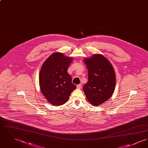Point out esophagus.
Segmentation results:
<instances>
[{
    "instance_id": "esophagus-1",
    "label": "esophagus",
    "mask_w": 148,
    "mask_h": 148,
    "mask_svg": "<svg viewBox=\"0 0 148 148\" xmlns=\"http://www.w3.org/2000/svg\"><path fill=\"white\" fill-rule=\"evenodd\" d=\"M77 89H81V88H82V84H78L77 85Z\"/></svg>"
}]
</instances>
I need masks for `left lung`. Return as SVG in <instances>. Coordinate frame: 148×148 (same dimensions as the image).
Returning <instances> with one entry per match:
<instances>
[{
	"label": "left lung",
	"mask_w": 148,
	"mask_h": 148,
	"mask_svg": "<svg viewBox=\"0 0 148 148\" xmlns=\"http://www.w3.org/2000/svg\"><path fill=\"white\" fill-rule=\"evenodd\" d=\"M84 63L88 71V80L83 88L86 98L92 105H100L112 96L115 89L116 77L113 66L100 54L85 59Z\"/></svg>",
	"instance_id": "obj_1"
}]
</instances>
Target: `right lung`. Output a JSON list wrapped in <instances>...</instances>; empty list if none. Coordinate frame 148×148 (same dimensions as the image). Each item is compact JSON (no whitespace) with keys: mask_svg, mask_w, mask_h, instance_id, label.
Wrapping results in <instances>:
<instances>
[{"mask_svg":"<svg viewBox=\"0 0 148 148\" xmlns=\"http://www.w3.org/2000/svg\"><path fill=\"white\" fill-rule=\"evenodd\" d=\"M71 61V58L54 53L42 64L39 74L40 88L42 95L53 105L65 104L77 88L67 72Z\"/></svg>","mask_w":148,"mask_h":148,"instance_id":"1","label":"right lung"}]
</instances>
